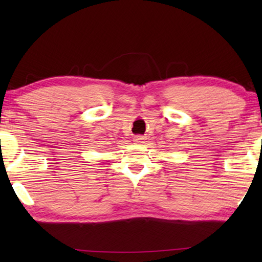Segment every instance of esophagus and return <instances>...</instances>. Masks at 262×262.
Here are the masks:
<instances>
[{
    "instance_id": "obj_1",
    "label": "esophagus",
    "mask_w": 262,
    "mask_h": 262,
    "mask_svg": "<svg viewBox=\"0 0 262 262\" xmlns=\"http://www.w3.org/2000/svg\"><path fill=\"white\" fill-rule=\"evenodd\" d=\"M145 137L144 136H136V137L134 138L135 143H137V144H143V143H145Z\"/></svg>"
}]
</instances>
